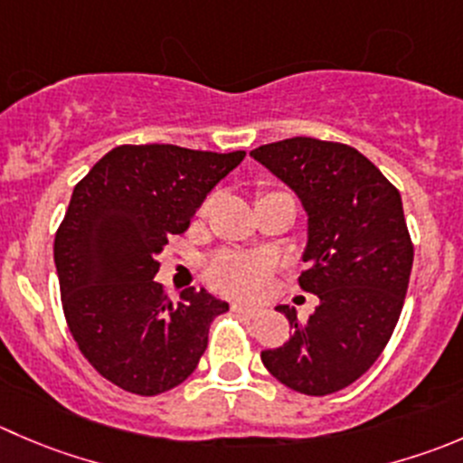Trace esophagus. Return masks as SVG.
Returning <instances> with one entry per match:
<instances>
[{
    "label": "esophagus",
    "instance_id": "1",
    "mask_svg": "<svg viewBox=\"0 0 463 463\" xmlns=\"http://www.w3.org/2000/svg\"><path fill=\"white\" fill-rule=\"evenodd\" d=\"M231 309L235 314H244V317H260V314H262V309H258V307H250V305H244V303H232L231 305Z\"/></svg>",
    "mask_w": 463,
    "mask_h": 463
}]
</instances>
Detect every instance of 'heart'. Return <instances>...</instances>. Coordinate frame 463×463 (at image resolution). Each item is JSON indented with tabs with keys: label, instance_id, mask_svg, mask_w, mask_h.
<instances>
[{
	"label": "heart",
	"instance_id": "1",
	"mask_svg": "<svg viewBox=\"0 0 463 463\" xmlns=\"http://www.w3.org/2000/svg\"><path fill=\"white\" fill-rule=\"evenodd\" d=\"M282 194L280 190H260L258 201L267 196ZM210 285L226 294L237 296V298L253 300L264 296L269 287V276H271V264L264 258H253V255L240 253H219L210 260L205 269Z\"/></svg>",
	"mask_w": 463,
	"mask_h": 463
}]
</instances>
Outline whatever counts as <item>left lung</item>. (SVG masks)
Wrapping results in <instances>:
<instances>
[{"label":"left lung","instance_id":"obj_1","mask_svg":"<svg viewBox=\"0 0 463 463\" xmlns=\"http://www.w3.org/2000/svg\"><path fill=\"white\" fill-rule=\"evenodd\" d=\"M285 181L309 217L298 285L318 296L307 323L280 305L294 335L262 351L269 373L305 396L355 383L383 355L401 318L414 244L401 192L366 156L341 142L289 137L250 151Z\"/></svg>","mask_w":463,"mask_h":463}]
</instances>
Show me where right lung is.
<instances>
[{
  "label": "right lung",
  "mask_w": 463,
  "mask_h": 463,
  "mask_svg": "<svg viewBox=\"0 0 463 463\" xmlns=\"http://www.w3.org/2000/svg\"><path fill=\"white\" fill-rule=\"evenodd\" d=\"M246 151L122 145L74 187L53 240L65 321L99 375L137 396L185 383L228 303L187 287L174 303L154 280L158 253Z\"/></svg>",
  "instance_id": "1"
}]
</instances>
